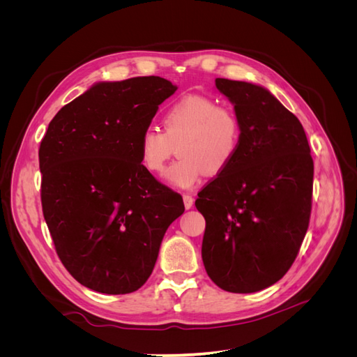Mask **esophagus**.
I'll return each instance as SVG.
<instances>
[{
	"mask_svg": "<svg viewBox=\"0 0 357 357\" xmlns=\"http://www.w3.org/2000/svg\"><path fill=\"white\" fill-rule=\"evenodd\" d=\"M183 201H185V207H186V210H189V208H192L193 207V197L192 195H189V193H185V195H183Z\"/></svg>",
	"mask_w": 357,
	"mask_h": 357,
	"instance_id": "34e87169",
	"label": "esophagus"
}]
</instances>
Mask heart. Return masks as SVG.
<instances>
[{
    "label": "heart",
    "instance_id": "1",
    "mask_svg": "<svg viewBox=\"0 0 357 357\" xmlns=\"http://www.w3.org/2000/svg\"><path fill=\"white\" fill-rule=\"evenodd\" d=\"M162 126L164 132L153 126L143 131L139 162L150 174L159 176L176 147L178 159L167 171V180L178 188L193 186L204 171L219 174L240 146L238 114L204 95H186L176 101L162 117Z\"/></svg>",
    "mask_w": 357,
    "mask_h": 357
}]
</instances>
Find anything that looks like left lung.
Returning <instances> with one entry per match:
<instances>
[{"instance_id": "8db88e82", "label": "left lung", "mask_w": 357, "mask_h": 357, "mask_svg": "<svg viewBox=\"0 0 357 357\" xmlns=\"http://www.w3.org/2000/svg\"><path fill=\"white\" fill-rule=\"evenodd\" d=\"M241 123L231 164L199 193L202 261L220 289L252 294L277 283L307 234L314 164L298 117L266 89L215 79Z\"/></svg>"}]
</instances>
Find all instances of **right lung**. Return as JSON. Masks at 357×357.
Masks as SVG:
<instances>
[{"label":"right lung","instance_id":"add662e5","mask_svg":"<svg viewBox=\"0 0 357 357\" xmlns=\"http://www.w3.org/2000/svg\"><path fill=\"white\" fill-rule=\"evenodd\" d=\"M176 91L158 75L98 83L63 105L41 139L43 215L62 265L92 290L142 287L185 211L138 153L139 137Z\"/></svg>","mask_w":357,"mask_h":357}]
</instances>
